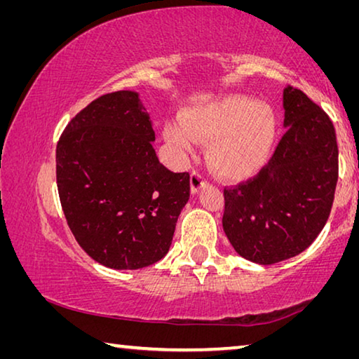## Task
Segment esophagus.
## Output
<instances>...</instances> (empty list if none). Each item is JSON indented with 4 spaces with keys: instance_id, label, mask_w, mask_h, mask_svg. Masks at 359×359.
<instances>
[{
    "instance_id": "esophagus-1",
    "label": "esophagus",
    "mask_w": 359,
    "mask_h": 359,
    "mask_svg": "<svg viewBox=\"0 0 359 359\" xmlns=\"http://www.w3.org/2000/svg\"><path fill=\"white\" fill-rule=\"evenodd\" d=\"M205 185H208V182H205V179L203 177L201 174L191 172V175H190V191H191V194H198Z\"/></svg>"
}]
</instances>
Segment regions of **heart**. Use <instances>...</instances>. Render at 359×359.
I'll return each instance as SVG.
<instances>
[{
    "instance_id": "b5f03b06",
    "label": "heart",
    "mask_w": 359,
    "mask_h": 359,
    "mask_svg": "<svg viewBox=\"0 0 359 359\" xmlns=\"http://www.w3.org/2000/svg\"><path fill=\"white\" fill-rule=\"evenodd\" d=\"M280 121L276 109L250 96L226 95L188 109L182 120L163 128L166 142L191 150L194 142H209L205 161L210 171L229 182L257 175L274 154Z\"/></svg>"
}]
</instances>
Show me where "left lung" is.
Instances as JSON below:
<instances>
[{
    "label": "left lung",
    "instance_id": "left-lung-1",
    "mask_svg": "<svg viewBox=\"0 0 359 359\" xmlns=\"http://www.w3.org/2000/svg\"><path fill=\"white\" fill-rule=\"evenodd\" d=\"M274 156L253 180L224 190L223 231L242 258L274 264L317 239L330 217L339 172L332 121L301 90H283Z\"/></svg>",
    "mask_w": 359,
    "mask_h": 359
}]
</instances>
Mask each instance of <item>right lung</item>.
Masks as SVG:
<instances>
[{
    "label": "right lung",
    "mask_w": 359,
    "mask_h": 359,
    "mask_svg": "<svg viewBox=\"0 0 359 359\" xmlns=\"http://www.w3.org/2000/svg\"><path fill=\"white\" fill-rule=\"evenodd\" d=\"M137 92L90 102L57 144V185L66 222L83 252L111 269H141L171 247L190 198L188 172L161 165Z\"/></svg>",
    "instance_id": "add662e5"
}]
</instances>
